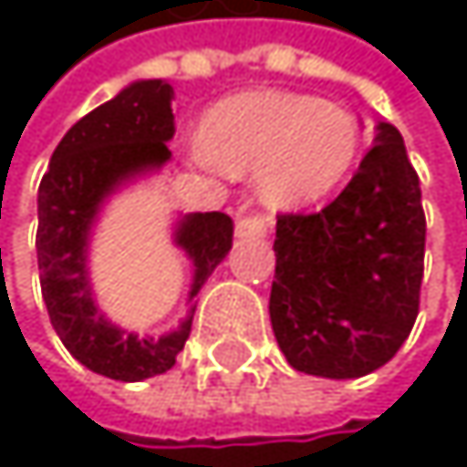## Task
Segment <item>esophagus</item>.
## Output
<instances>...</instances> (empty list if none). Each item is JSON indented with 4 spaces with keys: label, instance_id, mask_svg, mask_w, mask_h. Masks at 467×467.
<instances>
[{
    "label": "esophagus",
    "instance_id": "obj_1",
    "mask_svg": "<svg viewBox=\"0 0 467 467\" xmlns=\"http://www.w3.org/2000/svg\"><path fill=\"white\" fill-rule=\"evenodd\" d=\"M265 232H268V218H263V215H244L235 223L238 238H263Z\"/></svg>",
    "mask_w": 467,
    "mask_h": 467
}]
</instances>
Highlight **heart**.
Segmentation results:
<instances>
[{"instance_id":"b5f03b06","label":"heart","mask_w":467,"mask_h":467,"mask_svg":"<svg viewBox=\"0 0 467 467\" xmlns=\"http://www.w3.org/2000/svg\"><path fill=\"white\" fill-rule=\"evenodd\" d=\"M361 125L311 95L254 88L207 109L192 156L226 176L257 173L263 202L296 210L330 195L358 162Z\"/></svg>"}]
</instances>
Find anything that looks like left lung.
<instances>
[{
	"label": "left lung",
	"instance_id": "obj_1",
	"mask_svg": "<svg viewBox=\"0 0 467 467\" xmlns=\"http://www.w3.org/2000/svg\"><path fill=\"white\" fill-rule=\"evenodd\" d=\"M375 131L356 176L325 210L277 215L272 327L288 364L322 379L384 367L420 308V179L395 125Z\"/></svg>",
	"mask_w": 467,
	"mask_h": 467
}]
</instances>
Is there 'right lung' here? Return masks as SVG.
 I'll use <instances>...</instances> for the list:
<instances>
[{
	"instance_id": "obj_1",
	"label": "right lung",
	"mask_w": 467,
	"mask_h": 467,
	"mask_svg": "<svg viewBox=\"0 0 467 467\" xmlns=\"http://www.w3.org/2000/svg\"><path fill=\"white\" fill-rule=\"evenodd\" d=\"M173 86L137 80L80 117L58 142L38 187V272L49 322L64 348L92 372L114 381H142L168 372L182 353L192 317L162 338H140L111 325L95 305L86 249L100 204L122 182L162 168L173 140ZM176 246L195 265L190 302L232 249V218L192 213L176 226Z\"/></svg>"
}]
</instances>
